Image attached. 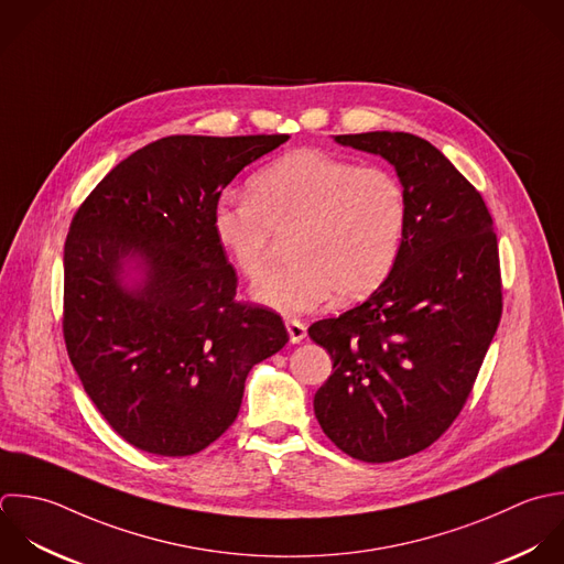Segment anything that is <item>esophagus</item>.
Wrapping results in <instances>:
<instances>
[{"mask_svg":"<svg viewBox=\"0 0 564 564\" xmlns=\"http://www.w3.org/2000/svg\"><path fill=\"white\" fill-rule=\"evenodd\" d=\"M285 327H288V334H290V343H292V345H299L301 340H305V336H307V327H305L301 321L290 318V321L285 323Z\"/></svg>","mask_w":564,"mask_h":564,"instance_id":"esophagus-1","label":"esophagus"}]
</instances>
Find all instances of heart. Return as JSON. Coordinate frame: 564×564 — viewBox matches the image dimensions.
Listing matches in <instances>:
<instances>
[{"label":"heart","instance_id":"b5f03b06","mask_svg":"<svg viewBox=\"0 0 564 564\" xmlns=\"http://www.w3.org/2000/svg\"><path fill=\"white\" fill-rule=\"evenodd\" d=\"M406 226V195L380 166L318 149L290 151L248 182V197H226L213 210V232L237 270L259 281L279 237L290 235L292 261L254 290L281 314H303L329 301L371 294L391 272Z\"/></svg>","mask_w":564,"mask_h":564}]
</instances>
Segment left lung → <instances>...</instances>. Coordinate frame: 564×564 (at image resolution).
Returning <instances> with one entry per match:
<instances>
[{"label":"left lung","instance_id":"left-lung-1","mask_svg":"<svg viewBox=\"0 0 564 564\" xmlns=\"http://www.w3.org/2000/svg\"><path fill=\"white\" fill-rule=\"evenodd\" d=\"M334 140L395 169L406 226L380 288L307 332L334 360L314 413L343 453L387 464L429 448L464 409L501 321L499 246L481 193L429 140Z\"/></svg>","mask_w":564,"mask_h":564}]
</instances>
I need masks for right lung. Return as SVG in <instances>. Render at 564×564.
<instances>
[{"label":"right lung","instance_id":"obj_1","mask_svg":"<svg viewBox=\"0 0 564 564\" xmlns=\"http://www.w3.org/2000/svg\"><path fill=\"white\" fill-rule=\"evenodd\" d=\"M288 138H160L116 164L72 219L67 356L107 424L144 453L210 446L235 422L250 369L290 340L279 314L235 301L213 232L221 191Z\"/></svg>","mask_w":564,"mask_h":564}]
</instances>
